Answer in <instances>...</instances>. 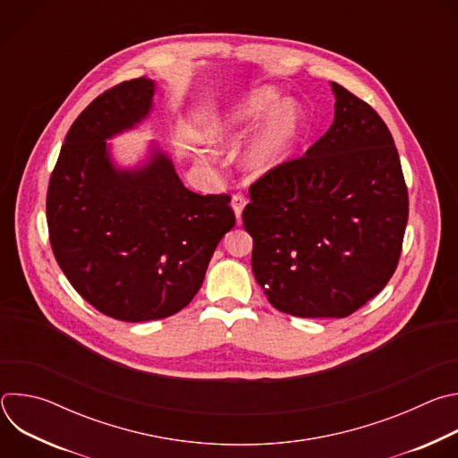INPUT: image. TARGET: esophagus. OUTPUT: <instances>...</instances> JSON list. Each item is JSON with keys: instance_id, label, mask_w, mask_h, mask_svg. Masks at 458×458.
Listing matches in <instances>:
<instances>
[{"instance_id": "esophagus-1", "label": "esophagus", "mask_w": 458, "mask_h": 458, "mask_svg": "<svg viewBox=\"0 0 458 458\" xmlns=\"http://www.w3.org/2000/svg\"><path fill=\"white\" fill-rule=\"evenodd\" d=\"M244 205H246V201H244L242 195H241V193H235L233 198H232V210H233V214H235L237 225L241 223V214H242V208H244Z\"/></svg>"}]
</instances>
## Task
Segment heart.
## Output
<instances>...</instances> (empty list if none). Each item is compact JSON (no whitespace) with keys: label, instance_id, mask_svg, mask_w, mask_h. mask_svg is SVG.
Here are the masks:
<instances>
[{"label":"heart","instance_id":"b5f03b06","mask_svg":"<svg viewBox=\"0 0 458 458\" xmlns=\"http://www.w3.org/2000/svg\"><path fill=\"white\" fill-rule=\"evenodd\" d=\"M242 165L253 177H263L277 170L288 157L302 124V112L293 99H281L274 87L257 89L244 99L233 103L208 124V136L216 141H237L253 130L265 117Z\"/></svg>","mask_w":458,"mask_h":458}]
</instances>
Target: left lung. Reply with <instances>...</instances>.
Listing matches in <instances>:
<instances>
[{
	"mask_svg": "<svg viewBox=\"0 0 458 458\" xmlns=\"http://www.w3.org/2000/svg\"><path fill=\"white\" fill-rule=\"evenodd\" d=\"M335 117L302 157L250 186L242 212L251 270L270 304L295 317H348L394 276L408 188L386 123L332 83Z\"/></svg>",
	"mask_w": 458,
	"mask_h": 458,
	"instance_id": "obj_1",
	"label": "left lung"
}]
</instances>
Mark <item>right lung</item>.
<instances>
[{
  "label": "right lung",
  "mask_w": 458,
  "mask_h": 458,
  "mask_svg": "<svg viewBox=\"0 0 458 458\" xmlns=\"http://www.w3.org/2000/svg\"><path fill=\"white\" fill-rule=\"evenodd\" d=\"M154 92L138 78L98 96L64 138L47 191L59 268L87 302L124 322L182 310L235 225L230 195L188 190L156 145L143 166L114 165L106 140L147 119Z\"/></svg>",
  "instance_id": "add662e5"
}]
</instances>
